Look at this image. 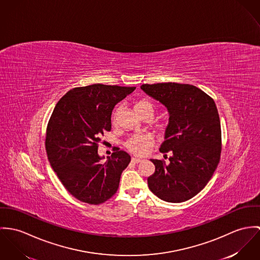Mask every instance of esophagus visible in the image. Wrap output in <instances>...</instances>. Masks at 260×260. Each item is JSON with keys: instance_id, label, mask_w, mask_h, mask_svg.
I'll list each match as a JSON object with an SVG mask.
<instances>
[{"instance_id": "esophagus-1", "label": "esophagus", "mask_w": 260, "mask_h": 260, "mask_svg": "<svg viewBox=\"0 0 260 260\" xmlns=\"http://www.w3.org/2000/svg\"><path fill=\"white\" fill-rule=\"evenodd\" d=\"M132 161H133V162H135V164H140V162H142L143 160H142L141 158H137V157H132Z\"/></svg>"}]
</instances>
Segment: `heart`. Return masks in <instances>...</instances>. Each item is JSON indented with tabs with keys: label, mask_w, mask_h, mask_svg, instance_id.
<instances>
[{
	"label": "heart",
	"mask_w": 260,
	"mask_h": 260,
	"mask_svg": "<svg viewBox=\"0 0 260 260\" xmlns=\"http://www.w3.org/2000/svg\"><path fill=\"white\" fill-rule=\"evenodd\" d=\"M135 111L139 116H141L143 114H150L151 116H153L154 108H153V105L149 101L140 100L135 105ZM124 144H125V147L131 152L138 154V155H143L146 152L148 147L150 146L151 142H150V139L145 135H135V136L131 137L129 139H127V141Z\"/></svg>",
	"instance_id": "heart-1"
}]
</instances>
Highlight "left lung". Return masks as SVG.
Instances as JSON below:
<instances>
[{"label": "left lung", "instance_id": "8db88e82", "mask_svg": "<svg viewBox=\"0 0 260 260\" xmlns=\"http://www.w3.org/2000/svg\"><path fill=\"white\" fill-rule=\"evenodd\" d=\"M141 88L165 106L170 116L159 151L171 156L168 164L150 159L155 171L147 178L148 187L165 202H185L204 188L219 162L217 108L209 95L191 85L162 83Z\"/></svg>", "mask_w": 260, "mask_h": 260}]
</instances>
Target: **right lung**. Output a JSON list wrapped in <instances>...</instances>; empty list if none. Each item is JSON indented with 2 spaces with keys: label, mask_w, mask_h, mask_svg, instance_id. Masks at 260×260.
Listing matches in <instances>:
<instances>
[{
  "label": "right lung",
  "mask_w": 260,
  "mask_h": 260,
  "mask_svg": "<svg viewBox=\"0 0 260 260\" xmlns=\"http://www.w3.org/2000/svg\"><path fill=\"white\" fill-rule=\"evenodd\" d=\"M135 89L94 84L75 87L58 101L48 123L46 149L60 182L77 200L100 204L116 193L131 155L116 148L103 162L98 144L112 129L115 106Z\"/></svg>",
  "instance_id": "add662e5"
}]
</instances>
